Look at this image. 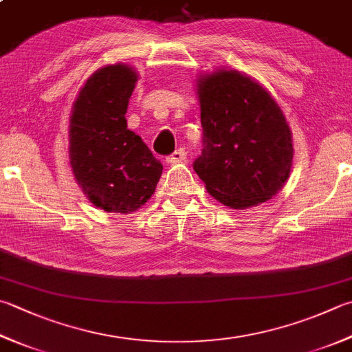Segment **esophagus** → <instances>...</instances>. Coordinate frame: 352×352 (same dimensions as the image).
<instances>
[{"instance_id": "34e87169", "label": "esophagus", "mask_w": 352, "mask_h": 352, "mask_svg": "<svg viewBox=\"0 0 352 352\" xmlns=\"http://www.w3.org/2000/svg\"><path fill=\"white\" fill-rule=\"evenodd\" d=\"M187 159V151H185L184 148H179L176 151H173L168 157H167V162L168 164H177V162H182Z\"/></svg>"}]
</instances>
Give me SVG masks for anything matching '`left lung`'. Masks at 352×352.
Masks as SVG:
<instances>
[{
  "label": "left lung",
  "instance_id": "left-lung-1",
  "mask_svg": "<svg viewBox=\"0 0 352 352\" xmlns=\"http://www.w3.org/2000/svg\"><path fill=\"white\" fill-rule=\"evenodd\" d=\"M202 153L193 162L208 193L230 208L267 202L289 176L293 138L279 105L236 70L199 79Z\"/></svg>",
  "mask_w": 352,
  "mask_h": 352
}]
</instances>
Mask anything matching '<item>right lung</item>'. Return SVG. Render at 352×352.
Listing matches in <instances>:
<instances>
[{
  "label": "right lung",
  "instance_id": "add662e5",
  "mask_svg": "<svg viewBox=\"0 0 352 352\" xmlns=\"http://www.w3.org/2000/svg\"><path fill=\"white\" fill-rule=\"evenodd\" d=\"M136 72L124 64L94 73L70 116V164L78 184L96 207L129 214L148 201L162 164L127 129V105Z\"/></svg>",
  "mask_w": 352,
  "mask_h": 352
}]
</instances>
